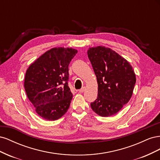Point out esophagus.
<instances>
[{
    "label": "esophagus",
    "instance_id": "obj_1",
    "mask_svg": "<svg viewBox=\"0 0 160 160\" xmlns=\"http://www.w3.org/2000/svg\"><path fill=\"white\" fill-rule=\"evenodd\" d=\"M85 88H81V89H79V93H83V92L85 91Z\"/></svg>",
    "mask_w": 160,
    "mask_h": 160
}]
</instances>
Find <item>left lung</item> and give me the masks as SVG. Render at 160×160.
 I'll return each instance as SVG.
<instances>
[{
	"mask_svg": "<svg viewBox=\"0 0 160 160\" xmlns=\"http://www.w3.org/2000/svg\"><path fill=\"white\" fill-rule=\"evenodd\" d=\"M88 55L98 83V98L91 109L101 117L117 113L128 103L136 82L129 62L109 48H89Z\"/></svg>",
	"mask_w": 160,
	"mask_h": 160,
	"instance_id": "8db88e82",
	"label": "left lung"
}]
</instances>
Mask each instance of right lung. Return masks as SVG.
<instances>
[{
	"instance_id": "add662e5",
	"label": "right lung",
	"mask_w": 160,
	"mask_h": 160,
	"mask_svg": "<svg viewBox=\"0 0 160 160\" xmlns=\"http://www.w3.org/2000/svg\"><path fill=\"white\" fill-rule=\"evenodd\" d=\"M77 53L72 48H52L27 69L26 93L42 118L57 120L68 110L72 98L68 86L69 65Z\"/></svg>"
}]
</instances>
